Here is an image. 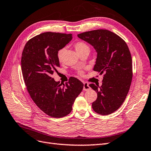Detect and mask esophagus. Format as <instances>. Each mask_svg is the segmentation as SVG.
I'll return each instance as SVG.
<instances>
[{"label":"esophagus","mask_w":151,"mask_h":151,"mask_svg":"<svg viewBox=\"0 0 151 151\" xmlns=\"http://www.w3.org/2000/svg\"><path fill=\"white\" fill-rule=\"evenodd\" d=\"M83 89L84 91H88L90 89V86L89 85V84L86 82H84V87H83Z\"/></svg>","instance_id":"obj_1"}]
</instances>
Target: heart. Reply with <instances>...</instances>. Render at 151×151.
<instances>
[{"mask_svg":"<svg viewBox=\"0 0 151 151\" xmlns=\"http://www.w3.org/2000/svg\"><path fill=\"white\" fill-rule=\"evenodd\" d=\"M74 48L76 50V52L80 53L81 52H83L84 50L86 49H89L88 45H87L86 43L83 42H77L74 44ZM66 52V47H62L60 50H58L57 53V57L58 61L60 62H62L63 59V56H64V54ZM78 74L81 76L83 75V72L82 70L78 71Z\"/></svg>","mask_w":151,"mask_h":151,"instance_id":"1","label":"heart"}]
</instances>
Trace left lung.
<instances>
[{"instance_id": "obj_1", "label": "left lung", "mask_w": 151, "mask_h": 151, "mask_svg": "<svg viewBox=\"0 0 151 151\" xmlns=\"http://www.w3.org/2000/svg\"><path fill=\"white\" fill-rule=\"evenodd\" d=\"M91 44L97 52L93 70L104 73L102 85L91 84L98 98L93 110L108 115L116 111L124 102L132 79V60L129 47L119 36L106 29H96L77 35Z\"/></svg>"}]
</instances>
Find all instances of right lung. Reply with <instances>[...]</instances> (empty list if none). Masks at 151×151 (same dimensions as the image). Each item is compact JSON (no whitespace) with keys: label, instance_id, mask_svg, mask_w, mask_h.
I'll return each instance as SVG.
<instances>
[{"label":"right lung","instance_id":"right-lung-1","mask_svg":"<svg viewBox=\"0 0 151 151\" xmlns=\"http://www.w3.org/2000/svg\"><path fill=\"white\" fill-rule=\"evenodd\" d=\"M72 39V34L46 32L28 40L22 53L21 70L27 90L36 106L53 118L69 114L83 89V83L75 77L62 86L51 77L60 67L58 50Z\"/></svg>","mask_w":151,"mask_h":151}]
</instances>
